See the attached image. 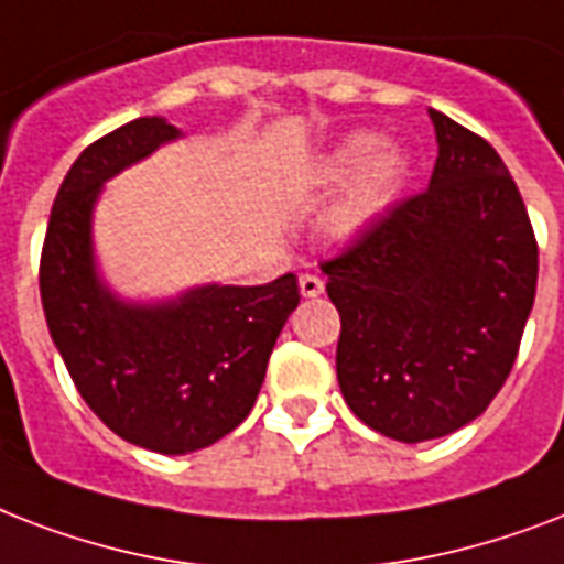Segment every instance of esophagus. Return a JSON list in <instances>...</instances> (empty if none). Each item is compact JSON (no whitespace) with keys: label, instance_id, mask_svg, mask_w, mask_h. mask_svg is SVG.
Listing matches in <instances>:
<instances>
[{"label":"esophagus","instance_id":"esophagus-1","mask_svg":"<svg viewBox=\"0 0 564 564\" xmlns=\"http://www.w3.org/2000/svg\"><path fill=\"white\" fill-rule=\"evenodd\" d=\"M299 286L304 299H318V295L325 292V281H322L318 274H301Z\"/></svg>","mask_w":564,"mask_h":564}]
</instances>
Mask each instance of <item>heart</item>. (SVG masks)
<instances>
[{"mask_svg":"<svg viewBox=\"0 0 564 564\" xmlns=\"http://www.w3.org/2000/svg\"><path fill=\"white\" fill-rule=\"evenodd\" d=\"M383 137L375 131H357L345 137L318 166V175L325 184H348L357 178V184L330 213V228L339 237H351L369 228L392 204L394 193L401 187L406 161L401 152H383Z\"/></svg>","mask_w":564,"mask_h":564,"instance_id":"heart-1","label":"heart"}]
</instances>
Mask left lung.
Returning <instances> with one entry per match:
<instances>
[{
	"label": "left lung",
	"instance_id": "left-lung-1",
	"mask_svg": "<svg viewBox=\"0 0 564 564\" xmlns=\"http://www.w3.org/2000/svg\"><path fill=\"white\" fill-rule=\"evenodd\" d=\"M430 187L322 263L339 310L336 377L362 424L427 442L507 383L535 299L539 246L507 163L438 110Z\"/></svg>",
	"mask_w": 564,
	"mask_h": 564
}]
</instances>
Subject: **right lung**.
I'll return each instance as SVG.
<instances>
[{
    "mask_svg": "<svg viewBox=\"0 0 564 564\" xmlns=\"http://www.w3.org/2000/svg\"><path fill=\"white\" fill-rule=\"evenodd\" d=\"M178 128L140 117L78 154L57 189L40 254L48 334L75 389L117 436L154 454H189L246 421L274 339L299 307V278L202 286L170 304H126L96 278L90 213L101 184Z\"/></svg>",
    "mask_w": 564,
    "mask_h": 564,
    "instance_id": "1",
    "label": "right lung"
}]
</instances>
